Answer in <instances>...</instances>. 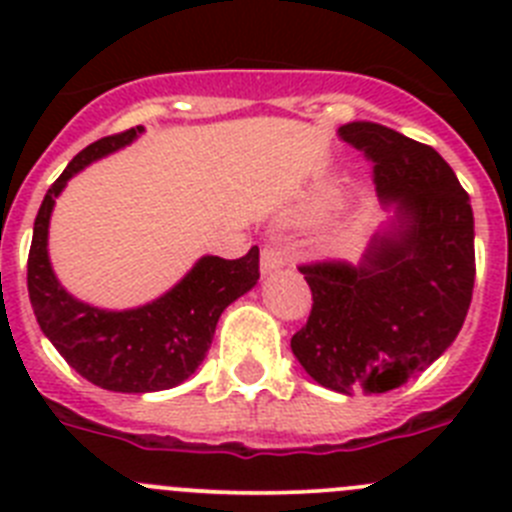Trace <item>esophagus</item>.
I'll use <instances>...</instances> for the list:
<instances>
[{
    "instance_id": "1",
    "label": "esophagus",
    "mask_w": 512,
    "mask_h": 512,
    "mask_svg": "<svg viewBox=\"0 0 512 512\" xmlns=\"http://www.w3.org/2000/svg\"><path fill=\"white\" fill-rule=\"evenodd\" d=\"M284 264H287V256L277 246H264V251H261V271L264 274H274Z\"/></svg>"
}]
</instances>
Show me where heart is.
<instances>
[{
  "label": "heart",
  "instance_id": "1",
  "mask_svg": "<svg viewBox=\"0 0 512 512\" xmlns=\"http://www.w3.org/2000/svg\"><path fill=\"white\" fill-rule=\"evenodd\" d=\"M323 251L328 256H336V259H348L359 251V238H356L354 230H336L323 241Z\"/></svg>",
  "mask_w": 512,
  "mask_h": 512
}]
</instances>
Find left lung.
I'll return each instance as SVG.
<instances>
[{
	"mask_svg": "<svg viewBox=\"0 0 512 512\" xmlns=\"http://www.w3.org/2000/svg\"><path fill=\"white\" fill-rule=\"evenodd\" d=\"M341 140L374 164V184L395 215L359 266L305 264L312 292L292 354L341 395H382L431 366L459 336L474 289L469 194L438 151L377 122H348Z\"/></svg>",
	"mask_w": 512,
	"mask_h": 512,
	"instance_id": "1",
	"label": "left lung"
}]
</instances>
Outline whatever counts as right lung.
<instances>
[{
  "mask_svg": "<svg viewBox=\"0 0 512 512\" xmlns=\"http://www.w3.org/2000/svg\"><path fill=\"white\" fill-rule=\"evenodd\" d=\"M143 125L107 135L74 156L45 192L27 256V292L45 338L71 369L110 392L171 390L197 372L225 307L259 282V246L241 259L202 256L187 277L148 305L102 310L69 295L48 259V225L56 197L84 166L120 151Z\"/></svg>",
  "mask_w": 512,
  "mask_h": 512,
  "instance_id": "obj_1",
  "label": "right lung"
}]
</instances>
